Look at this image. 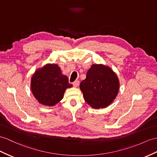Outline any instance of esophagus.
Returning <instances> with one entry per match:
<instances>
[{
    "instance_id": "34e87169",
    "label": "esophagus",
    "mask_w": 157,
    "mask_h": 157,
    "mask_svg": "<svg viewBox=\"0 0 157 157\" xmlns=\"http://www.w3.org/2000/svg\"><path fill=\"white\" fill-rule=\"evenodd\" d=\"M78 84H79V81H75L73 83H72V85L75 87H77L78 86Z\"/></svg>"
}]
</instances>
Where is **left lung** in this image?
Here are the masks:
<instances>
[{
    "instance_id": "8db88e82",
    "label": "left lung",
    "mask_w": 157,
    "mask_h": 157,
    "mask_svg": "<svg viewBox=\"0 0 157 157\" xmlns=\"http://www.w3.org/2000/svg\"><path fill=\"white\" fill-rule=\"evenodd\" d=\"M85 101L94 109L108 106L115 99L119 89L116 74L109 67L94 64L80 84Z\"/></svg>"
}]
</instances>
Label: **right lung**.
<instances>
[{
    "instance_id": "obj_1",
    "label": "right lung",
    "mask_w": 157,
    "mask_h": 157,
    "mask_svg": "<svg viewBox=\"0 0 157 157\" xmlns=\"http://www.w3.org/2000/svg\"><path fill=\"white\" fill-rule=\"evenodd\" d=\"M72 85L62 75L57 64H47L35 72L31 80L33 94L41 104L54 106L62 100L67 88Z\"/></svg>"
}]
</instances>
